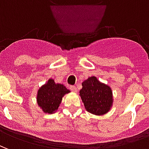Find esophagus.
<instances>
[{"mask_svg": "<svg viewBox=\"0 0 149 149\" xmlns=\"http://www.w3.org/2000/svg\"><path fill=\"white\" fill-rule=\"evenodd\" d=\"M70 89H71V91H72V92H74V93H77V88L76 87V86H74V85H71V86H70Z\"/></svg>", "mask_w": 149, "mask_h": 149, "instance_id": "esophagus-1", "label": "esophagus"}]
</instances>
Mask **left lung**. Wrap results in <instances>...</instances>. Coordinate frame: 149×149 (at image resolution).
Here are the masks:
<instances>
[{"mask_svg":"<svg viewBox=\"0 0 149 149\" xmlns=\"http://www.w3.org/2000/svg\"><path fill=\"white\" fill-rule=\"evenodd\" d=\"M80 96L86 110L95 115L105 114L112 106V89L95 77L88 78L82 83Z\"/></svg>","mask_w":149,"mask_h":149,"instance_id":"1","label":"left lung"}]
</instances>
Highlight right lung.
Wrapping results in <instances>:
<instances>
[{"label":"right lung","mask_w":149,"mask_h":149,"mask_svg":"<svg viewBox=\"0 0 149 149\" xmlns=\"http://www.w3.org/2000/svg\"><path fill=\"white\" fill-rule=\"evenodd\" d=\"M70 91L61 84H55L52 79L38 90L37 103L42 110L46 113H52L58 109L61 102L62 97Z\"/></svg>","instance_id":"obj_1"}]
</instances>
